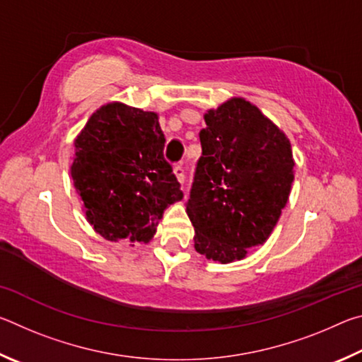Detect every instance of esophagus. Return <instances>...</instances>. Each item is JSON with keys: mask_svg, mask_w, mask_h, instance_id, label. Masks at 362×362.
Wrapping results in <instances>:
<instances>
[{"mask_svg": "<svg viewBox=\"0 0 362 362\" xmlns=\"http://www.w3.org/2000/svg\"><path fill=\"white\" fill-rule=\"evenodd\" d=\"M174 174L177 177V180L183 183V180H185V169H183L182 164H177V166L174 168Z\"/></svg>", "mask_w": 362, "mask_h": 362, "instance_id": "esophagus-1", "label": "esophagus"}]
</instances>
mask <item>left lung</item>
Wrapping results in <instances>:
<instances>
[{
    "mask_svg": "<svg viewBox=\"0 0 362 362\" xmlns=\"http://www.w3.org/2000/svg\"><path fill=\"white\" fill-rule=\"evenodd\" d=\"M204 121L187 214L194 249L231 263L272 235L289 199L296 163L286 134L243 97L207 110Z\"/></svg>",
    "mask_w": 362,
    "mask_h": 362,
    "instance_id": "left-lung-1",
    "label": "left lung"
}]
</instances>
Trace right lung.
Listing matches in <instances>:
<instances>
[{"instance_id":"add662e5","label":"right lung","mask_w":362,"mask_h":362,"mask_svg":"<svg viewBox=\"0 0 362 362\" xmlns=\"http://www.w3.org/2000/svg\"><path fill=\"white\" fill-rule=\"evenodd\" d=\"M158 113L110 102L75 139L70 168L86 220L108 241L148 243L169 204L183 198Z\"/></svg>"}]
</instances>
